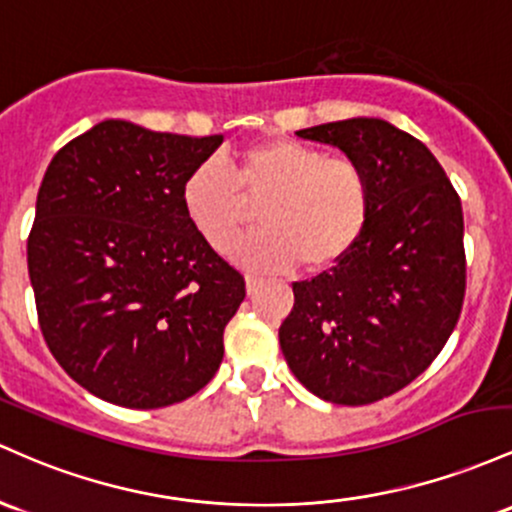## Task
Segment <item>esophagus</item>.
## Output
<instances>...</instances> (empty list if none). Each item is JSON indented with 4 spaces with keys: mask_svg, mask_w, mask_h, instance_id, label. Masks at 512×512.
Masks as SVG:
<instances>
[{
    "mask_svg": "<svg viewBox=\"0 0 512 512\" xmlns=\"http://www.w3.org/2000/svg\"><path fill=\"white\" fill-rule=\"evenodd\" d=\"M246 292H249V295H254V292H258V287L263 285V280L261 278H256V275H246Z\"/></svg>",
    "mask_w": 512,
    "mask_h": 512,
    "instance_id": "34e87169",
    "label": "esophagus"
}]
</instances>
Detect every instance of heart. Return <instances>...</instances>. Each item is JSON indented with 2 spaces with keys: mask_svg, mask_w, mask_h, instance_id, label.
I'll use <instances>...</instances> for the list:
<instances>
[{
  "mask_svg": "<svg viewBox=\"0 0 512 512\" xmlns=\"http://www.w3.org/2000/svg\"><path fill=\"white\" fill-rule=\"evenodd\" d=\"M181 205L205 244L225 251L258 205V229L229 258L251 271L302 263L324 273L353 254L372 215V181L358 162L295 140H266L234 157L232 171L198 164L183 179Z\"/></svg>",
  "mask_w": 512,
  "mask_h": 512,
  "instance_id": "heart-1",
  "label": "heart"
}]
</instances>
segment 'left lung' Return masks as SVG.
I'll return each mask as SVG.
<instances>
[{
  "mask_svg": "<svg viewBox=\"0 0 512 512\" xmlns=\"http://www.w3.org/2000/svg\"><path fill=\"white\" fill-rule=\"evenodd\" d=\"M297 135L363 166L372 215L346 261L292 283L280 348L319 399L372 404L416 380L455 331L467 287L462 203L433 152L387 120L348 118Z\"/></svg>",
  "mask_w": 512,
  "mask_h": 512,
  "instance_id": "1",
  "label": "left lung"
}]
</instances>
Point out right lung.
Returning a JSON list of instances; mask_svg holds the SVG:
<instances>
[{
    "label": "right lung",
    "instance_id": "1",
    "mask_svg": "<svg viewBox=\"0 0 512 512\" xmlns=\"http://www.w3.org/2000/svg\"><path fill=\"white\" fill-rule=\"evenodd\" d=\"M222 135L103 120L55 154L28 234L40 331L62 370L125 409L179 404L208 384L246 297L181 205Z\"/></svg>",
    "mask_w": 512,
    "mask_h": 512
}]
</instances>
